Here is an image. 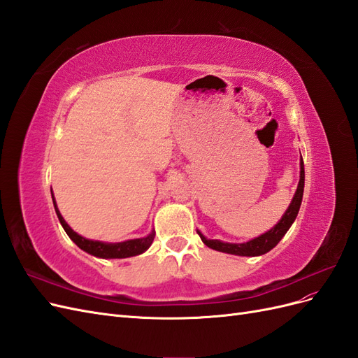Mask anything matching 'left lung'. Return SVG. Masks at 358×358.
<instances>
[{
  "label": "left lung",
  "mask_w": 358,
  "mask_h": 358,
  "mask_svg": "<svg viewBox=\"0 0 358 358\" xmlns=\"http://www.w3.org/2000/svg\"><path fill=\"white\" fill-rule=\"evenodd\" d=\"M303 189H305V166H303V158L300 155V180L296 189L294 197H292L288 209L282 215V218L279 220V222L272 227L268 231L259 234L255 239L248 241L245 243H229V242H222V241H216V239H208L204 237L200 230H197L200 239L206 246H209L215 251L225 252V254H231V255H241V257H258L268 252L270 249H273L282 237L287 234L289 230V227L292 222L296 221L297 213L300 210V204L303 199Z\"/></svg>",
  "instance_id": "1"
}]
</instances>
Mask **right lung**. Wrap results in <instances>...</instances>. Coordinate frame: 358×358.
<instances>
[{
  "label": "right lung",
  "instance_id": "add662e5",
  "mask_svg": "<svg viewBox=\"0 0 358 358\" xmlns=\"http://www.w3.org/2000/svg\"><path fill=\"white\" fill-rule=\"evenodd\" d=\"M50 194H52V200H53V206H55V212L58 215V220L62 225V229L66 230V233L69 234L70 239L78 245L82 251L88 252L94 257L99 258H104V259H110V258H128V257H136L143 254L145 251H148L149 246L152 245L154 237H155V230L150 231L148 236L140 237V239H129L125 242H117V243H109V242H101V241H91L86 239V237L80 236L76 233L71 227L66 222V220L62 218V215L58 209L55 197H53V192L50 188Z\"/></svg>",
  "mask_w": 358,
  "mask_h": 358
}]
</instances>
